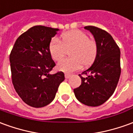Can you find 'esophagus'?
<instances>
[{
	"label": "esophagus",
	"instance_id": "esophagus-1",
	"mask_svg": "<svg viewBox=\"0 0 133 133\" xmlns=\"http://www.w3.org/2000/svg\"><path fill=\"white\" fill-rule=\"evenodd\" d=\"M65 78H69L70 77V74H69V73H65Z\"/></svg>",
	"mask_w": 133,
	"mask_h": 133
}]
</instances>
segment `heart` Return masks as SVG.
Instances as JSON below:
<instances>
[{
    "instance_id": "heart-1",
    "label": "heart",
    "mask_w": 133,
    "mask_h": 133,
    "mask_svg": "<svg viewBox=\"0 0 133 133\" xmlns=\"http://www.w3.org/2000/svg\"><path fill=\"white\" fill-rule=\"evenodd\" d=\"M69 50L70 57L57 65L58 69L67 73L80 69L82 64L84 66L92 64L97 56L98 45L96 40L78 29L64 32L60 35V40L53 38L49 44L50 54L55 61L63 60Z\"/></svg>"
}]
</instances>
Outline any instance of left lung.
I'll use <instances>...</instances> for the list:
<instances>
[{
    "mask_svg": "<svg viewBox=\"0 0 133 133\" xmlns=\"http://www.w3.org/2000/svg\"><path fill=\"white\" fill-rule=\"evenodd\" d=\"M98 45L94 63L78 76L81 84L74 89L77 99L85 105H102L113 94L121 73L120 50L107 31L94 26H86ZM85 75V76H83Z\"/></svg>",
    "mask_w": 133,
    "mask_h": 133,
    "instance_id": "8db88e82",
    "label": "left lung"
}]
</instances>
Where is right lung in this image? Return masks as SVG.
I'll use <instances>...</instances> for the list:
<instances>
[{"mask_svg":"<svg viewBox=\"0 0 133 133\" xmlns=\"http://www.w3.org/2000/svg\"><path fill=\"white\" fill-rule=\"evenodd\" d=\"M58 29L34 26L21 34L10 54L11 78L16 91L32 107H43L53 101L63 72H49L55 66L49 52L52 37Z\"/></svg>","mask_w":133,"mask_h":133,"instance_id":"obj_1","label":"right lung"}]
</instances>
